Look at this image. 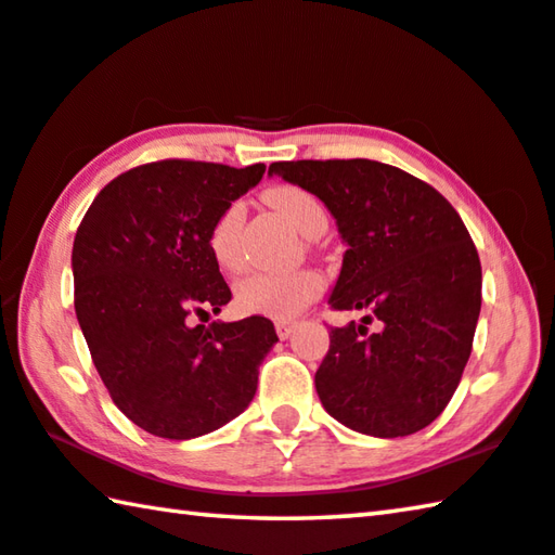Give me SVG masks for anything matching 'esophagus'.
Listing matches in <instances>:
<instances>
[{
    "instance_id": "1",
    "label": "esophagus",
    "mask_w": 555,
    "mask_h": 555,
    "mask_svg": "<svg viewBox=\"0 0 555 555\" xmlns=\"http://www.w3.org/2000/svg\"><path fill=\"white\" fill-rule=\"evenodd\" d=\"M294 327H296L294 321H276V335L281 340H286V337H291V333H294Z\"/></svg>"
}]
</instances>
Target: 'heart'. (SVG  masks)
I'll use <instances>...</instances> for the list:
<instances>
[{"label": "heart", "mask_w": 555, "mask_h": 555, "mask_svg": "<svg viewBox=\"0 0 555 555\" xmlns=\"http://www.w3.org/2000/svg\"><path fill=\"white\" fill-rule=\"evenodd\" d=\"M267 203L276 212L294 224L304 237H318L327 228V215L321 201L306 188L298 185H274L264 193ZM242 220L244 210L240 203H230L208 232V247L212 259L224 271H237L242 267ZM323 276L313 269L284 271V274H271V271H257V274L244 276L234 286V306L244 315H267L274 321H288L298 315L306 306L323 294Z\"/></svg>", "instance_id": "b5f03b06"}]
</instances>
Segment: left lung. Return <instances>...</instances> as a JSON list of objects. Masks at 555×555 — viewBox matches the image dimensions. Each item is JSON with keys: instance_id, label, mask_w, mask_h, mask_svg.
I'll use <instances>...</instances> for the list:
<instances>
[{"instance_id": "8db88e82", "label": "left lung", "mask_w": 555, "mask_h": 555, "mask_svg": "<svg viewBox=\"0 0 555 555\" xmlns=\"http://www.w3.org/2000/svg\"><path fill=\"white\" fill-rule=\"evenodd\" d=\"M269 173L306 188L333 212L347 251L315 372L325 411L357 434L411 436L443 413L473 352L482 267L467 228L434 185L370 158L276 162ZM379 320L377 334L366 323Z\"/></svg>"}]
</instances>
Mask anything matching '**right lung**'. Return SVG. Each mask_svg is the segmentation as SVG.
Segmentation results:
<instances>
[{
    "label": "right lung",
    "instance_id": "right-lung-1",
    "mask_svg": "<svg viewBox=\"0 0 555 555\" xmlns=\"http://www.w3.org/2000/svg\"><path fill=\"white\" fill-rule=\"evenodd\" d=\"M264 171L185 158L142 164L102 188L75 232V315L115 406L146 434L198 438L255 399L259 364L279 340L274 323L193 318L230 304L208 232Z\"/></svg>",
    "mask_w": 555,
    "mask_h": 555
}]
</instances>
